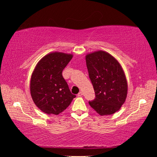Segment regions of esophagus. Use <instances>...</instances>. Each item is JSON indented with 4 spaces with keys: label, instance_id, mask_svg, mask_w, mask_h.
Listing matches in <instances>:
<instances>
[{
    "label": "esophagus",
    "instance_id": "1",
    "mask_svg": "<svg viewBox=\"0 0 157 157\" xmlns=\"http://www.w3.org/2000/svg\"><path fill=\"white\" fill-rule=\"evenodd\" d=\"M82 95H83V93H82V92H79V94H78V96H79V97H80V96H82Z\"/></svg>",
    "mask_w": 157,
    "mask_h": 157
}]
</instances>
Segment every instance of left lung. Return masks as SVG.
I'll use <instances>...</instances> for the list:
<instances>
[{
	"label": "left lung",
	"mask_w": 157,
	"mask_h": 157,
	"mask_svg": "<svg viewBox=\"0 0 157 157\" xmlns=\"http://www.w3.org/2000/svg\"><path fill=\"white\" fill-rule=\"evenodd\" d=\"M89 78L95 98L89 103L100 116L111 115L120 109L125 102L127 82L120 63L103 50L86 55Z\"/></svg>",
	"instance_id": "obj_1"
}]
</instances>
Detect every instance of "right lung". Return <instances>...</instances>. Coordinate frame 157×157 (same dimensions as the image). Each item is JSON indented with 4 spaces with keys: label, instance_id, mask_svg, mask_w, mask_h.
I'll return each instance as SVG.
<instances>
[{
    "label": "right lung",
    "instance_id": "1",
    "mask_svg": "<svg viewBox=\"0 0 157 157\" xmlns=\"http://www.w3.org/2000/svg\"><path fill=\"white\" fill-rule=\"evenodd\" d=\"M72 58V54L50 52L41 58L34 69L30 79L31 96L45 113L58 115L76 97L62 76L63 68Z\"/></svg>",
    "mask_w": 157,
    "mask_h": 157
}]
</instances>
